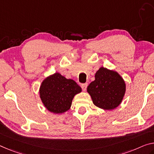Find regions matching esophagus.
Here are the masks:
<instances>
[{
  "label": "esophagus",
  "instance_id": "obj_1",
  "mask_svg": "<svg viewBox=\"0 0 154 154\" xmlns=\"http://www.w3.org/2000/svg\"><path fill=\"white\" fill-rule=\"evenodd\" d=\"M87 83H83L81 85V87H82V89L83 91H85L87 89Z\"/></svg>",
  "mask_w": 154,
  "mask_h": 154
}]
</instances>
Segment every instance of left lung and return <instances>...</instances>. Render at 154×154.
<instances>
[{
  "label": "left lung",
  "instance_id": "8db88e82",
  "mask_svg": "<svg viewBox=\"0 0 154 154\" xmlns=\"http://www.w3.org/2000/svg\"><path fill=\"white\" fill-rule=\"evenodd\" d=\"M87 92L96 107L112 110L121 103L126 85L118 73L101 67L95 74V80L87 87Z\"/></svg>",
  "mask_w": 154,
  "mask_h": 154
}]
</instances>
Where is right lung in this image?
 <instances>
[{
    "label": "right lung",
    "instance_id": "add662e5",
    "mask_svg": "<svg viewBox=\"0 0 154 154\" xmlns=\"http://www.w3.org/2000/svg\"><path fill=\"white\" fill-rule=\"evenodd\" d=\"M81 91V87L74 80L67 79L57 72L47 77L39 89L42 103L54 113H63L69 110L74 96Z\"/></svg>",
    "mask_w": 154,
    "mask_h": 154
}]
</instances>
